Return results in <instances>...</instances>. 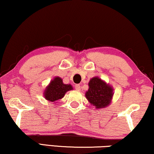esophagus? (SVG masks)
Returning <instances> with one entry per match:
<instances>
[{
	"instance_id": "esophagus-1",
	"label": "esophagus",
	"mask_w": 154,
	"mask_h": 154,
	"mask_svg": "<svg viewBox=\"0 0 154 154\" xmlns=\"http://www.w3.org/2000/svg\"><path fill=\"white\" fill-rule=\"evenodd\" d=\"M75 89H76V90H77V91H79L80 90V85H75Z\"/></svg>"
}]
</instances>
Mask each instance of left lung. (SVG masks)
Segmentation results:
<instances>
[{
    "instance_id": "left-lung-1",
    "label": "left lung",
    "mask_w": 154,
    "mask_h": 154,
    "mask_svg": "<svg viewBox=\"0 0 154 154\" xmlns=\"http://www.w3.org/2000/svg\"><path fill=\"white\" fill-rule=\"evenodd\" d=\"M89 87L85 96L91 105L97 109H101L110 104L113 96V89L109 85L99 77H94L89 81Z\"/></svg>"
}]
</instances>
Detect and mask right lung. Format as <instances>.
Masks as SVG:
<instances>
[{"mask_svg": "<svg viewBox=\"0 0 154 154\" xmlns=\"http://www.w3.org/2000/svg\"><path fill=\"white\" fill-rule=\"evenodd\" d=\"M72 87L70 85H65L60 77H55L50 82L44 93L45 98L50 102H55L65 96L67 91L72 90Z\"/></svg>", "mask_w": 154, "mask_h": 154, "instance_id": "right-lung-1", "label": "right lung"}]
</instances>
